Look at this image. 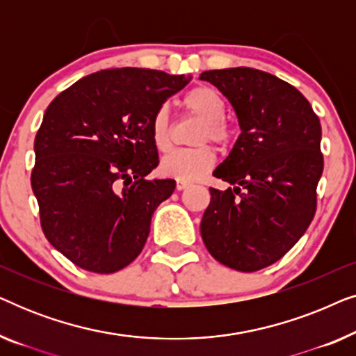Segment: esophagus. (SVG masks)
<instances>
[{"mask_svg":"<svg viewBox=\"0 0 356 356\" xmlns=\"http://www.w3.org/2000/svg\"><path fill=\"white\" fill-rule=\"evenodd\" d=\"M191 186V183L189 181H184V179H177V189L178 191H183V189H186Z\"/></svg>","mask_w":356,"mask_h":356,"instance_id":"1","label":"esophagus"}]
</instances>
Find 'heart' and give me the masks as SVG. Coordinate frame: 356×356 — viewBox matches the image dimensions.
Here are the masks:
<instances>
[{
  "label": "heart",
  "instance_id": "b5f03b06",
  "mask_svg": "<svg viewBox=\"0 0 356 356\" xmlns=\"http://www.w3.org/2000/svg\"><path fill=\"white\" fill-rule=\"evenodd\" d=\"M181 105L188 115L202 121V126H199L193 139L194 144L202 145L173 150L165 155L160 162V172L165 177L193 181L204 177L216 163V152L204 143L212 140L216 144L225 145L232 139V128L223 120L227 111L225 100L211 87L199 86L188 90L181 99ZM150 134H152L154 145L160 152H167L172 149L173 126L165 106L154 113L150 121Z\"/></svg>",
  "mask_w": 356,
  "mask_h": 356
}]
</instances>
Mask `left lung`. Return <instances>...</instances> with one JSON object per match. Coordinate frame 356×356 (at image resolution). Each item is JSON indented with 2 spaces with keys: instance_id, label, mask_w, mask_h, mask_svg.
Returning <instances> with one entry per match:
<instances>
[{
  "instance_id": "obj_1",
  "label": "left lung",
  "mask_w": 356,
  "mask_h": 356,
  "mask_svg": "<svg viewBox=\"0 0 356 356\" xmlns=\"http://www.w3.org/2000/svg\"><path fill=\"white\" fill-rule=\"evenodd\" d=\"M235 110L241 134L213 177L201 222L207 251L230 269L256 272L284 257L316 213L321 123L298 89L252 67L204 71Z\"/></svg>"
}]
</instances>
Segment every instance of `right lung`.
Instances as JSON below:
<instances>
[{
  "mask_svg": "<svg viewBox=\"0 0 356 356\" xmlns=\"http://www.w3.org/2000/svg\"><path fill=\"white\" fill-rule=\"evenodd\" d=\"M189 79L143 67L104 70L48 105L31 183L47 240L72 264L113 274L143 251L154 211L177 186L145 178L159 165L150 121Z\"/></svg>",
  "mask_w": 356,
  "mask_h": 356,
  "instance_id": "1",
  "label": "right lung"
}]
</instances>
